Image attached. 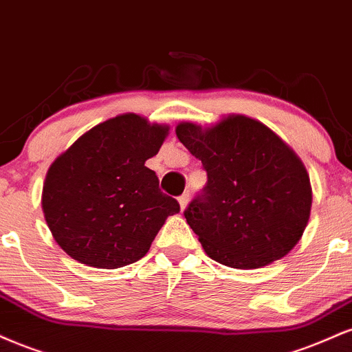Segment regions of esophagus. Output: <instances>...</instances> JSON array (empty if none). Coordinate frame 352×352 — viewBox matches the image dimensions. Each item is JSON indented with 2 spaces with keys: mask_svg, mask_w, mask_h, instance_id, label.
<instances>
[{
  "mask_svg": "<svg viewBox=\"0 0 352 352\" xmlns=\"http://www.w3.org/2000/svg\"><path fill=\"white\" fill-rule=\"evenodd\" d=\"M177 202H179L181 210H184V209H186V206H188V202H189V192L181 194V196L177 197Z\"/></svg>",
  "mask_w": 352,
  "mask_h": 352,
  "instance_id": "34e87169",
  "label": "esophagus"
}]
</instances>
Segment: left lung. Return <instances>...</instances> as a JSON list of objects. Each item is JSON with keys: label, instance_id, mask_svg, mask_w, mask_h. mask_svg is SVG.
Listing matches in <instances>:
<instances>
[{"label": "left lung", "instance_id": "1", "mask_svg": "<svg viewBox=\"0 0 352 352\" xmlns=\"http://www.w3.org/2000/svg\"><path fill=\"white\" fill-rule=\"evenodd\" d=\"M176 135L208 171L204 191L184 217L210 258L249 270L280 260L300 242L311 212V184L278 135L234 113L210 126L181 122Z\"/></svg>", "mask_w": 352, "mask_h": 352}]
</instances>
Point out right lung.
Returning a JSON list of instances; mask_svg holds the SVG:
<instances>
[{
  "mask_svg": "<svg viewBox=\"0 0 352 352\" xmlns=\"http://www.w3.org/2000/svg\"><path fill=\"white\" fill-rule=\"evenodd\" d=\"M168 125L123 113L77 138L49 166L44 219L69 257L95 268H120L146 255L179 204L161 192L144 166L166 140Z\"/></svg>",
  "mask_w": 352,
  "mask_h": 352,
  "instance_id": "obj_1",
  "label": "right lung"
}]
</instances>
